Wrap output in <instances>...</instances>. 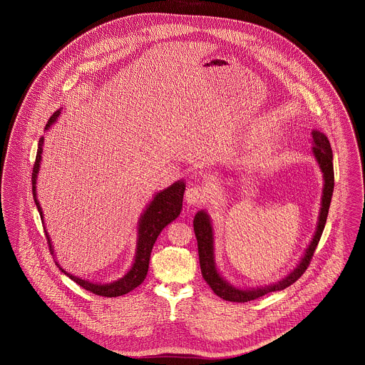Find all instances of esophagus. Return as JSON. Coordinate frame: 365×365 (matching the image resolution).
Segmentation results:
<instances>
[{"mask_svg": "<svg viewBox=\"0 0 365 365\" xmlns=\"http://www.w3.org/2000/svg\"><path fill=\"white\" fill-rule=\"evenodd\" d=\"M207 200V194L205 191L195 185V187H188V190L185 191V201L190 204V205H198V204H202L204 201Z\"/></svg>", "mask_w": 365, "mask_h": 365, "instance_id": "esophagus-1", "label": "esophagus"}]
</instances>
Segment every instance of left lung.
Instances as JSON below:
<instances>
[{"instance_id":"left-lung-1","label":"left lung","mask_w":365,"mask_h":365,"mask_svg":"<svg viewBox=\"0 0 365 365\" xmlns=\"http://www.w3.org/2000/svg\"><path fill=\"white\" fill-rule=\"evenodd\" d=\"M312 152L316 158L319 168L323 174V192H322V202L319 210V219L316 232L313 235L312 240L305 250L302 259L297 264V267L282 279L256 288H237L227 282L217 271L216 261H215V239H213V227L208 213L205 210H198V213L194 217V232L198 242V255H200V265L204 279L208 282L212 291L220 297L225 301L230 302H247L257 299L265 294L281 291L292 285L308 268L309 262L312 260L313 253L316 250V246L320 240V236L323 233L329 207L333 195L334 188V171H333V153L330 148V142L327 136L316 129L312 130Z\"/></svg>"}]
</instances>
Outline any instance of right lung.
I'll use <instances>...</instances> for the list:
<instances>
[{"mask_svg": "<svg viewBox=\"0 0 365 365\" xmlns=\"http://www.w3.org/2000/svg\"><path fill=\"white\" fill-rule=\"evenodd\" d=\"M60 113H61V108L58 110H56L51 116L45 130L51 129V126L57 120ZM43 142H45V138L42 136L39 139L38 153H36V160H35L34 171H32V192H34V200H35L36 208L39 210L42 222H43V210H42V207L36 197V182H38V174H39L41 163H42ZM184 191H185V182L182 180L175 181L165 190L157 192L155 198L150 201V204L143 210V213L140 215L139 222H138V242H136V253H135L133 264L130 265V268L122 278L112 281V282H106V284L93 282V281L83 279L80 277H76V275L67 272L64 268L60 267V264L57 261H56V265L68 278H71L80 287H83L84 289L93 292L96 295L106 297V298H115V297H120V295L130 292L132 289H135L145 281V278L148 275V269H149V261H150V253H152L153 245H155L160 232L168 223H171L174 219L178 217V215L182 209ZM45 233H46V239L49 243V249L54 256L52 240L49 237V233L46 232V227H45Z\"/></svg>", "mask_w": 365, "mask_h": 365, "instance_id": "right-lung-1", "label": "right lung"}]
</instances>
